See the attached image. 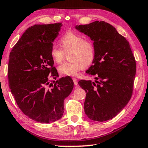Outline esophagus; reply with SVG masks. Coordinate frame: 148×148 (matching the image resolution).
<instances>
[{"label": "esophagus", "mask_w": 148, "mask_h": 148, "mask_svg": "<svg viewBox=\"0 0 148 148\" xmlns=\"http://www.w3.org/2000/svg\"><path fill=\"white\" fill-rule=\"evenodd\" d=\"M73 83H74V85H78V82H77V79L76 78H73Z\"/></svg>", "instance_id": "34e87169"}]
</instances>
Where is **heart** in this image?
Masks as SVG:
<instances>
[{"mask_svg": "<svg viewBox=\"0 0 148 148\" xmlns=\"http://www.w3.org/2000/svg\"><path fill=\"white\" fill-rule=\"evenodd\" d=\"M61 49L53 45L50 49V56L56 63H60L68 53V60L58 67L60 73L67 76L75 77L84 68L89 67L95 59L94 45L89 41L85 40L83 36L73 32H67L60 40Z\"/></svg>", "mask_w": 148, "mask_h": 148, "instance_id": "1", "label": "heart"}]
</instances>
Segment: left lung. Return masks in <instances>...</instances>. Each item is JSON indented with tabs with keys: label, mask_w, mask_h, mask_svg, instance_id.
<instances>
[{
	"label": "left lung",
	"mask_w": 148,
	"mask_h": 148,
	"mask_svg": "<svg viewBox=\"0 0 148 148\" xmlns=\"http://www.w3.org/2000/svg\"><path fill=\"white\" fill-rule=\"evenodd\" d=\"M75 29L90 38L95 52L92 65L86 71L95 77V82L78 83L87 92L85 112L95 121L112 119L123 110L132 95L136 65L130 45L114 27L104 21L77 25Z\"/></svg>",
	"instance_id": "8db88e82"
}]
</instances>
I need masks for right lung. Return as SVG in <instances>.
<instances>
[{
	"instance_id": "1",
	"label": "right lung",
	"mask_w": 148,
	"mask_h": 148,
	"mask_svg": "<svg viewBox=\"0 0 148 148\" xmlns=\"http://www.w3.org/2000/svg\"><path fill=\"white\" fill-rule=\"evenodd\" d=\"M63 24H36L25 31L9 56V87L25 115L38 122L49 124L64 112V100L73 88L70 77L56 79L58 73L50 56L53 42Z\"/></svg>"
}]
</instances>
